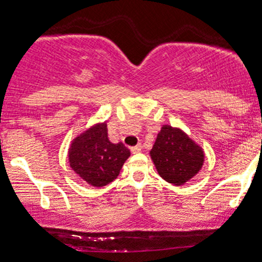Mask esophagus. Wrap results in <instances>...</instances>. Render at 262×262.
Returning a JSON list of instances; mask_svg holds the SVG:
<instances>
[{"instance_id":"34e87169","label":"esophagus","mask_w":262,"mask_h":262,"mask_svg":"<svg viewBox=\"0 0 262 262\" xmlns=\"http://www.w3.org/2000/svg\"><path fill=\"white\" fill-rule=\"evenodd\" d=\"M141 148H142V146L137 145V146H133L130 150H132V152H133V154H138V152H141Z\"/></svg>"}]
</instances>
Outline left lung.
I'll return each instance as SVG.
<instances>
[{
  "mask_svg": "<svg viewBox=\"0 0 262 262\" xmlns=\"http://www.w3.org/2000/svg\"><path fill=\"white\" fill-rule=\"evenodd\" d=\"M159 176L181 186L198 174L204 163V151L181 128L163 125L150 151Z\"/></svg>",
  "mask_w": 262,
  "mask_h": 262,
  "instance_id": "obj_1",
  "label": "left lung"
}]
</instances>
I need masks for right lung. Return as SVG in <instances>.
<instances>
[{"label": "right lung", "mask_w": 262, "mask_h": 262, "mask_svg": "<svg viewBox=\"0 0 262 262\" xmlns=\"http://www.w3.org/2000/svg\"><path fill=\"white\" fill-rule=\"evenodd\" d=\"M129 156L128 147L108 139L106 121L77 134L68 148L70 167L93 187H103L116 180Z\"/></svg>", "instance_id": "1"}]
</instances>
